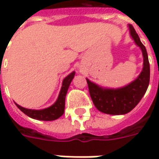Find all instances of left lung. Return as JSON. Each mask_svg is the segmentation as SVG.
<instances>
[{
  "label": "left lung",
  "mask_w": 159,
  "mask_h": 159,
  "mask_svg": "<svg viewBox=\"0 0 159 159\" xmlns=\"http://www.w3.org/2000/svg\"><path fill=\"white\" fill-rule=\"evenodd\" d=\"M129 33L143 57V67L139 76L131 83L119 89H103L87 79L91 99L98 111L111 115H123L130 112L145 95L150 84V63L147 50L132 25Z\"/></svg>",
  "instance_id": "left-lung-1"
}]
</instances>
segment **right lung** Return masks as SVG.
I'll return each instance as SVG.
<instances>
[{
	"mask_svg": "<svg viewBox=\"0 0 159 159\" xmlns=\"http://www.w3.org/2000/svg\"><path fill=\"white\" fill-rule=\"evenodd\" d=\"M74 75H75V71H72L68 76L64 78L63 83H62V88H61L60 93L58 95L57 100L53 105L49 106L48 108L42 109V110H32V109L24 108V107L18 105L17 103H16V105L22 112H24L25 115H27L28 117H30L32 119L44 120V121H51V120L57 119L64 112L65 96H66L70 82H71L72 79L74 78Z\"/></svg>",
	"mask_w": 159,
	"mask_h": 159,
	"instance_id": "obj_1",
	"label": "right lung"
}]
</instances>
